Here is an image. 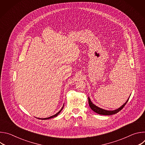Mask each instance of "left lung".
Segmentation results:
<instances>
[{
    "label": "left lung",
    "instance_id": "obj_1",
    "mask_svg": "<svg viewBox=\"0 0 145 145\" xmlns=\"http://www.w3.org/2000/svg\"><path fill=\"white\" fill-rule=\"evenodd\" d=\"M130 96H129L128 100L126 101V102L123 105H122L120 108H119L117 110H113V111H108V110H105L104 109H102V108H100L98 107H97L96 106H95V105H93V103H92V101H91L89 97H88V103H89V107L90 108L94 111L97 114H99L100 115H113V114H115L116 113H118V112H119L120 110H121V109L123 108V107L125 106V105L127 104V101H129V98H130Z\"/></svg>",
    "mask_w": 145,
    "mask_h": 145
}]
</instances>
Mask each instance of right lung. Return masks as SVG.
Segmentation results:
<instances>
[{"label":"right lung","instance_id":"add662e5","mask_svg":"<svg viewBox=\"0 0 145 145\" xmlns=\"http://www.w3.org/2000/svg\"><path fill=\"white\" fill-rule=\"evenodd\" d=\"M63 108H64V106L62 107V108L59 111V112H57V114H56L55 115H53V116H50V117H49V118H42V119H42V120H45V119H50V118H54V117H56V116H57L60 112H61V111H62V110L63 109Z\"/></svg>","mask_w":145,"mask_h":145}]
</instances>
